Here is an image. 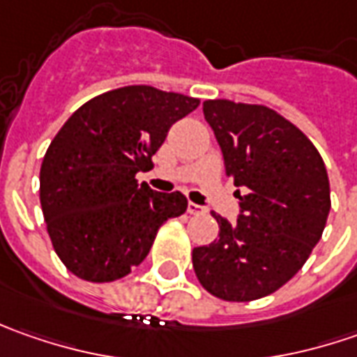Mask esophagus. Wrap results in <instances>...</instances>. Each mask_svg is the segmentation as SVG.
Instances as JSON below:
<instances>
[{"instance_id": "34e87169", "label": "esophagus", "mask_w": 357, "mask_h": 357, "mask_svg": "<svg viewBox=\"0 0 357 357\" xmlns=\"http://www.w3.org/2000/svg\"><path fill=\"white\" fill-rule=\"evenodd\" d=\"M186 213L188 214H204L206 213V208H204V206H199V204H195V202H188V206H186Z\"/></svg>"}]
</instances>
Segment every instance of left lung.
Segmentation results:
<instances>
[{"label": "left lung", "mask_w": 357, "mask_h": 357, "mask_svg": "<svg viewBox=\"0 0 357 357\" xmlns=\"http://www.w3.org/2000/svg\"><path fill=\"white\" fill-rule=\"evenodd\" d=\"M204 119L225 155L227 176L242 186L234 225L213 213L218 238L192 250L206 292L227 302H252L294 276L322 238L330 183L308 137L264 105L208 99Z\"/></svg>", "instance_id": "1"}]
</instances>
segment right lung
<instances>
[{
  "mask_svg": "<svg viewBox=\"0 0 357 357\" xmlns=\"http://www.w3.org/2000/svg\"><path fill=\"white\" fill-rule=\"evenodd\" d=\"M199 99L129 85L81 105L55 139L39 171V200L53 250L77 278L113 282L151 250L158 228L186 211L181 192H155L135 174Z\"/></svg>",
  "mask_w": 357,
  "mask_h": 357,
  "instance_id": "1",
  "label": "right lung"
}]
</instances>
